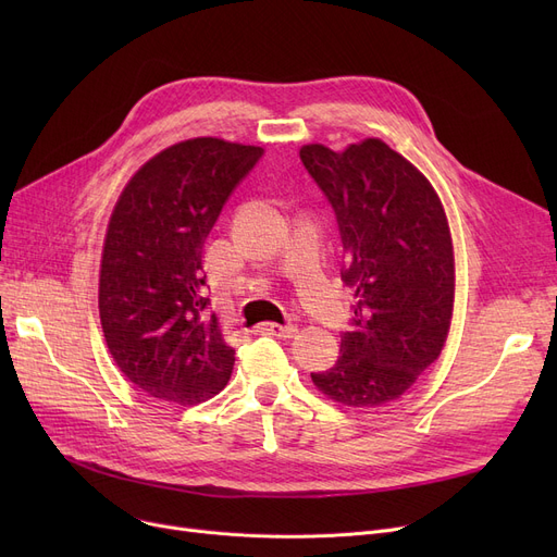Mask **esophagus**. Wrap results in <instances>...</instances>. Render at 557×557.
<instances>
[{
	"instance_id": "esophagus-1",
	"label": "esophagus",
	"mask_w": 557,
	"mask_h": 557,
	"mask_svg": "<svg viewBox=\"0 0 557 557\" xmlns=\"http://www.w3.org/2000/svg\"><path fill=\"white\" fill-rule=\"evenodd\" d=\"M259 334H269V336H277V338H294L298 327L296 325H277V323H263L257 327Z\"/></svg>"
}]
</instances>
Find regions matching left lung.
<instances>
[{
	"label": "left lung",
	"mask_w": 557,
	"mask_h": 557,
	"mask_svg": "<svg viewBox=\"0 0 557 557\" xmlns=\"http://www.w3.org/2000/svg\"><path fill=\"white\" fill-rule=\"evenodd\" d=\"M300 160L336 214L341 280L357 288L338 361L311 379L338 404L384 406L416 384L447 341L454 248L445 210L424 175L382 139L343 153L309 144Z\"/></svg>",
	"instance_id": "1"
}]
</instances>
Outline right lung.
Masks as SVG:
<instances>
[{"mask_svg":"<svg viewBox=\"0 0 557 557\" xmlns=\"http://www.w3.org/2000/svg\"><path fill=\"white\" fill-rule=\"evenodd\" d=\"M259 146L196 137L146 162L110 216L99 313L110 355L146 395L194 406L225 388L234 349L205 298L202 246Z\"/></svg>","mask_w":557,"mask_h":557,"instance_id":"obj_1","label":"right lung"}]
</instances>
